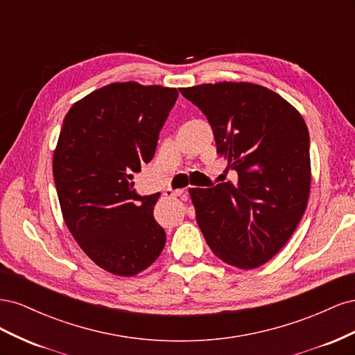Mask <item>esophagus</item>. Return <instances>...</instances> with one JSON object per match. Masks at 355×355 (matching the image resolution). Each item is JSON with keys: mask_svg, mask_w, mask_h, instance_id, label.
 Returning a JSON list of instances; mask_svg holds the SVG:
<instances>
[{"mask_svg": "<svg viewBox=\"0 0 355 355\" xmlns=\"http://www.w3.org/2000/svg\"><path fill=\"white\" fill-rule=\"evenodd\" d=\"M185 189H166L164 191V196L166 197H180L182 194H184Z\"/></svg>", "mask_w": 355, "mask_h": 355, "instance_id": "obj_1", "label": "esophagus"}]
</instances>
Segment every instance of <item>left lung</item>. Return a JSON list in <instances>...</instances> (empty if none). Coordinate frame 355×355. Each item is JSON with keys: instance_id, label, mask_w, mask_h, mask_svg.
Returning <instances> with one entry per match:
<instances>
[{"instance_id": "1", "label": "left lung", "mask_w": 355, "mask_h": 355, "mask_svg": "<svg viewBox=\"0 0 355 355\" xmlns=\"http://www.w3.org/2000/svg\"><path fill=\"white\" fill-rule=\"evenodd\" d=\"M178 90L136 81L112 83L75 102L53 155L60 210L72 237L105 271L133 277L166 244L154 219L159 194L142 197L133 175L155 154Z\"/></svg>"}]
</instances>
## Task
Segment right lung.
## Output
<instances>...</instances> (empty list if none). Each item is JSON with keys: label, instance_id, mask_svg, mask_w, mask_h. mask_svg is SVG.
<instances>
[{"label": "right lung", "instance_id": "1", "mask_svg": "<svg viewBox=\"0 0 355 355\" xmlns=\"http://www.w3.org/2000/svg\"><path fill=\"white\" fill-rule=\"evenodd\" d=\"M201 110L218 155L237 182L191 188L198 227L225 263L253 270L280 252L302 219L311 189L309 133L280 94L253 83L182 87Z\"/></svg>", "mask_w": 355, "mask_h": 355}]
</instances>
